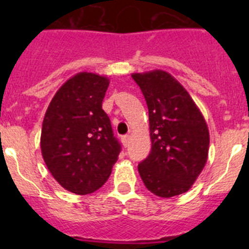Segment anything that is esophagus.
<instances>
[{
  "label": "esophagus",
  "mask_w": 249,
  "mask_h": 249,
  "mask_svg": "<svg viewBox=\"0 0 249 249\" xmlns=\"http://www.w3.org/2000/svg\"><path fill=\"white\" fill-rule=\"evenodd\" d=\"M122 143H123V146H124V147L128 146V143H129V136L128 135L123 136V137H122Z\"/></svg>",
  "instance_id": "1"
}]
</instances>
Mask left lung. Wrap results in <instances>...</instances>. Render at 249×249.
Here are the masks:
<instances>
[{
  "label": "left lung",
  "mask_w": 249,
  "mask_h": 249,
  "mask_svg": "<svg viewBox=\"0 0 249 249\" xmlns=\"http://www.w3.org/2000/svg\"><path fill=\"white\" fill-rule=\"evenodd\" d=\"M148 107L152 148L138 164L147 190L169 198L190 190L208 158L210 132L183 86L162 70L133 73Z\"/></svg>",
  "instance_id": "left-lung-1"
}]
</instances>
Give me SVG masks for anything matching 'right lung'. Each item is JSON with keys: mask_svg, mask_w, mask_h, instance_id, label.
Masks as SVG:
<instances>
[{"mask_svg": "<svg viewBox=\"0 0 249 249\" xmlns=\"http://www.w3.org/2000/svg\"><path fill=\"white\" fill-rule=\"evenodd\" d=\"M108 85L105 76L74 74L59 87L43 118V160L54 179L76 195H89L102 187L121 152L102 109Z\"/></svg>", "mask_w": 249, "mask_h": 249, "instance_id": "obj_1", "label": "right lung"}]
</instances>
